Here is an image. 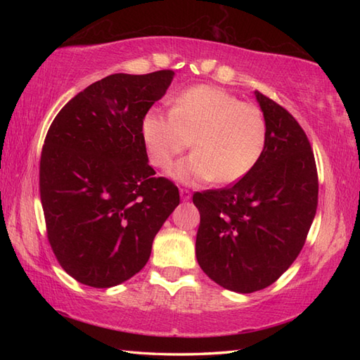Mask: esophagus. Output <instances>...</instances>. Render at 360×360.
<instances>
[{
  "label": "esophagus",
  "instance_id": "esophagus-1",
  "mask_svg": "<svg viewBox=\"0 0 360 360\" xmlns=\"http://www.w3.org/2000/svg\"><path fill=\"white\" fill-rule=\"evenodd\" d=\"M179 192H181V200L182 201H188L190 196H192V192H190L188 188H181Z\"/></svg>",
  "mask_w": 360,
  "mask_h": 360
}]
</instances>
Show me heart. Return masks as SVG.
Returning <instances> with one entry per match:
<instances>
[{"mask_svg":"<svg viewBox=\"0 0 360 360\" xmlns=\"http://www.w3.org/2000/svg\"><path fill=\"white\" fill-rule=\"evenodd\" d=\"M142 133L150 162L164 170L193 145L192 155L173 168L174 179L231 184L262 158L267 125L258 106L241 102L223 88L198 85L174 98L170 114L148 112Z\"/></svg>","mask_w":360,"mask_h":360,"instance_id":"obj_1","label":"heart"}]
</instances>
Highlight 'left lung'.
I'll use <instances>...</instances> for the list:
<instances>
[{"instance_id":"obj_1","label":"left lung","mask_w":360,"mask_h":360,"mask_svg":"<svg viewBox=\"0 0 360 360\" xmlns=\"http://www.w3.org/2000/svg\"><path fill=\"white\" fill-rule=\"evenodd\" d=\"M267 134L262 158L235 184L196 192V258L209 277L249 294L281 277L304 246L319 202L307 133L292 114L255 91Z\"/></svg>"}]
</instances>
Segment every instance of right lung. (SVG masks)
<instances>
[{
	"label": "right lung",
	"instance_id": "right-lung-1",
	"mask_svg": "<svg viewBox=\"0 0 360 360\" xmlns=\"http://www.w3.org/2000/svg\"><path fill=\"white\" fill-rule=\"evenodd\" d=\"M174 72L112 74L83 89L52 120L40 159L46 233L60 266L83 285L111 288L147 264L179 204L148 165L143 119Z\"/></svg>",
	"mask_w": 360,
	"mask_h": 360
}]
</instances>
